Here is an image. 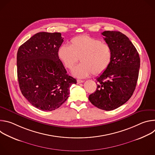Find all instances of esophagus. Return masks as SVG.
Returning <instances> with one entry per match:
<instances>
[{
    "mask_svg": "<svg viewBox=\"0 0 155 155\" xmlns=\"http://www.w3.org/2000/svg\"><path fill=\"white\" fill-rule=\"evenodd\" d=\"M77 84H79V83H83V82H84V80H77Z\"/></svg>",
    "mask_w": 155,
    "mask_h": 155,
    "instance_id": "34e87169",
    "label": "esophagus"
}]
</instances>
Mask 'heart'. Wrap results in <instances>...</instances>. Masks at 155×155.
<instances>
[{
  "instance_id": "1",
  "label": "heart",
  "mask_w": 155,
  "mask_h": 155,
  "mask_svg": "<svg viewBox=\"0 0 155 155\" xmlns=\"http://www.w3.org/2000/svg\"><path fill=\"white\" fill-rule=\"evenodd\" d=\"M59 59L69 69H72L79 61L81 64L73 69L72 74L84 78L91 73H103L112 62L113 53L108 44L87 35H80L71 39V45H62L58 51Z\"/></svg>"
}]
</instances>
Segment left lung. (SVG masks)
<instances>
[{
  "mask_svg": "<svg viewBox=\"0 0 155 155\" xmlns=\"http://www.w3.org/2000/svg\"><path fill=\"white\" fill-rule=\"evenodd\" d=\"M113 53L108 68L96 78L97 88L89 96L96 107L107 111L125 104L133 94L140 68L139 53L129 38L118 31L102 33Z\"/></svg>",
  "mask_w": 155,
  "mask_h": 155,
  "instance_id": "obj_1",
  "label": "left lung"
}]
</instances>
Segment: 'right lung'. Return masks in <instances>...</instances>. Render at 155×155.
<instances>
[{
	"mask_svg": "<svg viewBox=\"0 0 155 155\" xmlns=\"http://www.w3.org/2000/svg\"><path fill=\"white\" fill-rule=\"evenodd\" d=\"M63 38L59 32H38L18 50L20 90L33 106L43 111L59 108L69 97L71 85L77 83L59 58Z\"/></svg>",
	"mask_w": 155,
	"mask_h": 155,
	"instance_id": "add662e5",
	"label": "right lung"
}]
</instances>
